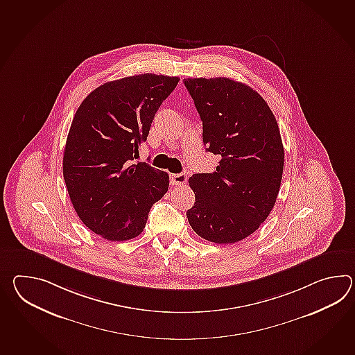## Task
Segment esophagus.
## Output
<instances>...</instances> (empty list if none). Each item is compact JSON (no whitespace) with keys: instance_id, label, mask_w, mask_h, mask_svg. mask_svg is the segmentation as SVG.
<instances>
[{"instance_id":"34e87169","label":"esophagus","mask_w":355,"mask_h":355,"mask_svg":"<svg viewBox=\"0 0 355 355\" xmlns=\"http://www.w3.org/2000/svg\"><path fill=\"white\" fill-rule=\"evenodd\" d=\"M186 182H187V174L186 173L172 174L171 175L172 186H182Z\"/></svg>"}]
</instances>
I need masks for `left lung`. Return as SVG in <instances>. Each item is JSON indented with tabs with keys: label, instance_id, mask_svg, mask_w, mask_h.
Returning a JSON list of instances; mask_svg holds the SVG:
<instances>
[{
	"label": "left lung",
	"instance_id": "8db88e82",
	"mask_svg": "<svg viewBox=\"0 0 355 355\" xmlns=\"http://www.w3.org/2000/svg\"><path fill=\"white\" fill-rule=\"evenodd\" d=\"M202 121L213 173L189 177L195 204L189 225L209 242L228 245L251 236L275 205L284 148L275 116L252 87L228 78L183 80Z\"/></svg>",
	"mask_w": 355,
	"mask_h": 355
}]
</instances>
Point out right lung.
<instances>
[{"label": "right lung", "instance_id": "add662e5", "mask_svg": "<svg viewBox=\"0 0 355 355\" xmlns=\"http://www.w3.org/2000/svg\"><path fill=\"white\" fill-rule=\"evenodd\" d=\"M180 78L142 73L105 83L80 104L63 153V178L80 220L108 241L141 233L169 175L136 163L154 116Z\"/></svg>", "mask_w": 355, "mask_h": 355}]
</instances>
